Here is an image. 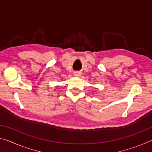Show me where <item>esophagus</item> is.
<instances>
[{
  "label": "esophagus",
  "instance_id": "1",
  "mask_svg": "<svg viewBox=\"0 0 152 152\" xmlns=\"http://www.w3.org/2000/svg\"><path fill=\"white\" fill-rule=\"evenodd\" d=\"M74 75L75 76H80L81 75V73L78 71H76V72H74Z\"/></svg>",
  "mask_w": 152,
  "mask_h": 152
}]
</instances>
